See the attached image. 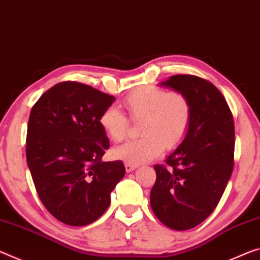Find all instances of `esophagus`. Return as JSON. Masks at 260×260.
<instances>
[{"instance_id": "34e87169", "label": "esophagus", "mask_w": 260, "mask_h": 260, "mask_svg": "<svg viewBox=\"0 0 260 260\" xmlns=\"http://www.w3.org/2000/svg\"><path fill=\"white\" fill-rule=\"evenodd\" d=\"M138 168V166H135V164H131V163H125V169H126V172H131L135 170V169Z\"/></svg>"}]
</instances>
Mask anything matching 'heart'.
Here are the masks:
<instances>
[{"mask_svg":"<svg viewBox=\"0 0 260 260\" xmlns=\"http://www.w3.org/2000/svg\"><path fill=\"white\" fill-rule=\"evenodd\" d=\"M123 105L133 121H142V138L123 143L113 150L117 158L131 164H142L158 156L164 145L172 148L186 135L192 118V108L185 94L145 86L131 92ZM102 128L115 142L125 139L128 119L114 106L105 109L100 117Z\"/></svg>","mask_w":260,"mask_h":260,"instance_id":"obj_1","label":"heart"}]
</instances>
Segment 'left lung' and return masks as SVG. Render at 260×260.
I'll return each instance as SVG.
<instances>
[{
    "mask_svg": "<svg viewBox=\"0 0 260 260\" xmlns=\"http://www.w3.org/2000/svg\"><path fill=\"white\" fill-rule=\"evenodd\" d=\"M159 84L187 97L192 118L182 143L166 159L169 168L154 167L150 206L164 225L187 230L211 215L232 176L234 119L224 97L209 81L175 75Z\"/></svg>",
    "mask_w": 260,
    "mask_h": 260,
    "instance_id": "left-lung-1",
    "label": "left lung"
}]
</instances>
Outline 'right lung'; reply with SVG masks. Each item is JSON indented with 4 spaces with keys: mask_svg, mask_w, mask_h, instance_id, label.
Instances as JSON below:
<instances>
[{
    "mask_svg": "<svg viewBox=\"0 0 260 260\" xmlns=\"http://www.w3.org/2000/svg\"><path fill=\"white\" fill-rule=\"evenodd\" d=\"M114 101L92 86L68 81L48 89L31 110L27 166L41 203L64 224L100 219L125 176L121 160L102 162L110 141L100 117Z\"/></svg>",
    "mask_w": 260,
    "mask_h": 260,
    "instance_id": "add662e5",
    "label": "right lung"
}]
</instances>
